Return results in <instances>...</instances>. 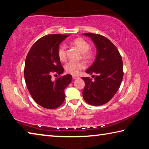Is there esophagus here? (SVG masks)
I'll return each instance as SVG.
<instances>
[{"label":"esophagus","instance_id":"34e87169","mask_svg":"<svg viewBox=\"0 0 149 149\" xmlns=\"http://www.w3.org/2000/svg\"><path fill=\"white\" fill-rule=\"evenodd\" d=\"M72 78H73V79H78V78H79V77L76 76V75H73Z\"/></svg>","mask_w":149,"mask_h":149}]
</instances>
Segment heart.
Returning <instances> with one entry per match:
<instances>
[{"instance_id":"1","label":"heart","mask_w":149,"mask_h":149,"mask_svg":"<svg viewBox=\"0 0 149 149\" xmlns=\"http://www.w3.org/2000/svg\"><path fill=\"white\" fill-rule=\"evenodd\" d=\"M72 44L75 46L82 53V57L84 59L89 60L93 57V52L89 50L90 45L86 40L83 38H77L72 42ZM57 55L60 61L64 62L66 59V46L62 44L58 49ZM85 68L84 62H70L65 65V70L66 72L74 75H77L81 70Z\"/></svg>"}]
</instances>
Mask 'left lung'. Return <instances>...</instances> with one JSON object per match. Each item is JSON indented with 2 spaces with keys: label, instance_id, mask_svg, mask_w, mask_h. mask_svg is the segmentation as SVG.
<instances>
[{
  "label": "left lung",
  "instance_id": "left-lung-1",
  "mask_svg": "<svg viewBox=\"0 0 149 149\" xmlns=\"http://www.w3.org/2000/svg\"><path fill=\"white\" fill-rule=\"evenodd\" d=\"M82 35L91 38L97 49L93 64L86 73L94 75L95 79L83 77L85 85L83 97L93 106L104 104L112 99L118 91L123 79V62L117 48L109 39L101 35L86 33Z\"/></svg>",
  "mask_w": 149,
  "mask_h": 149
}]
</instances>
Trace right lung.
I'll return each mask as SVG.
<instances>
[{"label":"right lung","instance_id":"obj_1","mask_svg":"<svg viewBox=\"0 0 149 149\" xmlns=\"http://www.w3.org/2000/svg\"><path fill=\"white\" fill-rule=\"evenodd\" d=\"M68 36L45 35L35 42L27 55L24 77L27 89L33 99L47 109H54L64 102V89L72 81L70 74L52 79V74L60 75L64 72L57 51L60 44Z\"/></svg>","mask_w":149,"mask_h":149}]
</instances>
